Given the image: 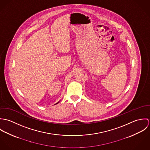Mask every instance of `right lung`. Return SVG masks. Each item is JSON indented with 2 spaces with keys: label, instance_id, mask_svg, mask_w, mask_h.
I'll return each mask as SVG.
<instances>
[{
  "label": "right lung",
  "instance_id": "right-lung-1",
  "mask_svg": "<svg viewBox=\"0 0 150 150\" xmlns=\"http://www.w3.org/2000/svg\"><path fill=\"white\" fill-rule=\"evenodd\" d=\"M59 102H58V103H56V104H55V105H57V104H58V103H59Z\"/></svg>",
  "mask_w": 150,
  "mask_h": 150
}]
</instances>
